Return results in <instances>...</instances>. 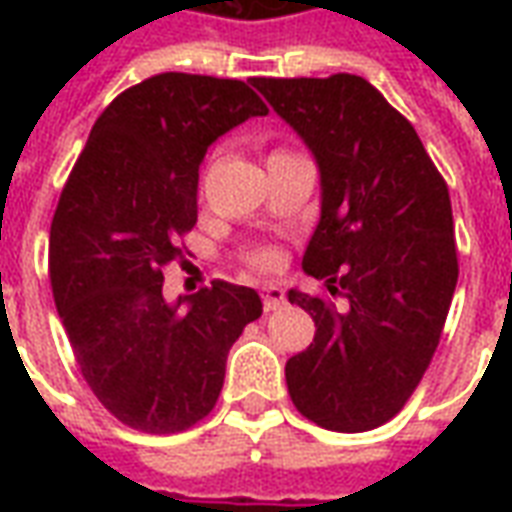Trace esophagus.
Segmentation results:
<instances>
[{"instance_id":"esophagus-1","label":"esophagus","mask_w":512,"mask_h":512,"mask_svg":"<svg viewBox=\"0 0 512 512\" xmlns=\"http://www.w3.org/2000/svg\"><path fill=\"white\" fill-rule=\"evenodd\" d=\"M263 310H279L282 304H285V290L279 288V285H263Z\"/></svg>"}]
</instances>
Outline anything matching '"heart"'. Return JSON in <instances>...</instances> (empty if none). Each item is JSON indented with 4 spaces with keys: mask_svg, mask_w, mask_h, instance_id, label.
I'll return each instance as SVG.
<instances>
[{
    "mask_svg": "<svg viewBox=\"0 0 512 512\" xmlns=\"http://www.w3.org/2000/svg\"><path fill=\"white\" fill-rule=\"evenodd\" d=\"M249 260H252V266L257 268H271L274 263H277V255H274L271 249H257V252H252Z\"/></svg>",
    "mask_w": 512,
    "mask_h": 512,
    "instance_id": "obj_1",
    "label": "heart"
}]
</instances>
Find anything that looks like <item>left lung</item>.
Returning <instances> with one entry per match:
<instances>
[{"label":"left lung","mask_w":512,"mask_h":512,"mask_svg":"<svg viewBox=\"0 0 512 512\" xmlns=\"http://www.w3.org/2000/svg\"><path fill=\"white\" fill-rule=\"evenodd\" d=\"M252 84L321 169V222L301 266L345 299L337 310L288 290L315 321L310 348L285 365L290 400L326 430H373L406 406L450 312V191L414 126L362 76Z\"/></svg>","instance_id":"obj_1"}]
</instances>
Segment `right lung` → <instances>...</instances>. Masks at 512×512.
I'll use <instances>...</instances> for the list:
<instances>
[{"label":"right lung","instance_id":"add662e5","mask_svg":"<svg viewBox=\"0 0 512 512\" xmlns=\"http://www.w3.org/2000/svg\"><path fill=\"white\" fill-rule=\"evenodd\" d=\"M268 115L249 84L158 73L95 120L54 211L49 277L73 356L95 397L123 425L180 433L208 417L224 365L263 301L216 279L169 304L161 268L197 224L208 147Z\"/></svg>","mask_w":512,"mask_h":512}]
</instances>
